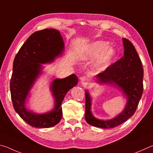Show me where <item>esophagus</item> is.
Segmentation results:
<instances>
[{
    "mask_svg": "<svg viewBox=\"0 0 153 153\" xmlns=\"http://www.w3.org/2000/svg\"><path fill=\"white\" fill-rule=\"evenodd\" d=\"M80 82H81L83 86H86V84H88V79L86 77L83 76L80 78Z\"/></svg>",
    "mask_w": 153,
    "mask_h": 153,
    "instance_id": "34e87169",
    "label": "esophagus"
}]
</instances>
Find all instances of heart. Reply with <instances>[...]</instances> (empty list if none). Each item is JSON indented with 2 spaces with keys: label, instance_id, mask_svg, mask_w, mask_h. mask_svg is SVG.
Instances as JSON below:
<instances>
[{
  "label": "heart",
  "instance_id": "b5f03b06",
  "mask_svg": "<svg viewBox=\"0 0 153 153\" xmlns=\"http://www.w3.org/2000/svg\"><path fill=\"white\" fill-rule=\"evenodd\" d=\"M114 56V49L109 47L107 42L98 40L90 44L83 52L80 59L82 61H88L98 57L94 67L96 70L102 71L108 65Z\"/></svg>",
  "mask_w": 153,
  "mask_h": 153
}]
</instances>
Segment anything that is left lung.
<instances>
[{
  "instance_id": "1",
  "label": "left lung",
  "mask_w": 153,
  "mask_h": 153,
  "mask_svg": "<svg viewBox=\"0 0 153 153\" xmlns=\"http://www.w3.org/2000/svg\"><path fill=\"white\" fill-rule=\"evenodd\" d=\"M123 42L124 56L97 74L96 78L98 82L110 84L121 89L128 97V102L123 112L113 120H100L92 115L91 98L86 91L85 119L88 123L97 128H112L125 122L135 113L143 92V68L140 59L130 41L123 38Z\"/></svg>"
}]
</instances>
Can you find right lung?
<instances>
[{
    "label": "right lung",
    "instance_id": "obj_1",
    "mask_svg": "<svg viewBox=\"0 0 153 153\" xmlns=\"http://www.w3.org/2000/svg\"><path fill=\"white\" fill-rule=\"evenodd\" d=\"M64 43L60 32L55 29H45L33 33L15 56L10 81L11 100L14 109L29 125L35 128H50L62 117L61 104L67 92L77 84L75 74L63 79H55L51 89L55 98V108L51 112L38 115L27 111L25 103L31 87L41 73L40 63H51L61 55Z\"/></svg>",
    "mask_w": 153,
    "mask_h": 153
}]
</instances>
